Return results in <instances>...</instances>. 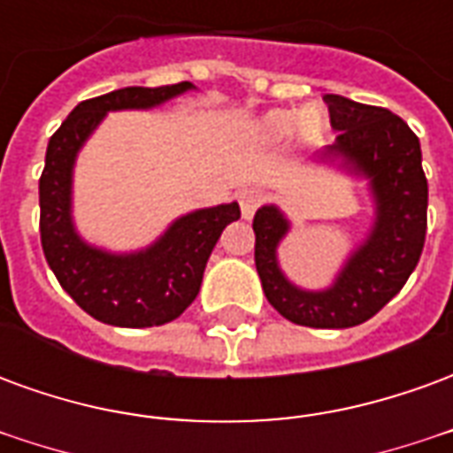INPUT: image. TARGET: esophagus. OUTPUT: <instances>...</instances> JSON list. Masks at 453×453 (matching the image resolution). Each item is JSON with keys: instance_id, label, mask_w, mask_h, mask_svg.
Instances as JSON below:
<instances>
[{"instance_id": "obj_1", "label": "esophagus", "mask_w": 453, "mask_h": 453, "mask_svg": "<svg viewBox=\"0 0 453 453\" xmlns=\"http://www.w3.org/2000/svg\"><path fill=\"white\" fill-rule=\"evenodd\" d=\"M262 203V194L259 191H242L240 194V211H242V218L250 220V218L255 216V211Z\"/></svg>"}]
</instances>
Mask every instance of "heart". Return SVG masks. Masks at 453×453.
Instances as JSON below:
<instances>
[{
  "label": "heart",
  "instance_id": "heart-1",
  "mask_svg": "<svg viewBox=\"0 0 453 453\" xmlns=\"http://www.w3.org/2000/svg\"><path fill=\"white\" fill-rule=\"evenodd\" d=\"M259 130L266 140H284L296 130V135L313 145L323 138L325 119L318 109H305L303 113L296 111H269L259 120Z\"/></svg>",
  "mask_w": 453,
  "mask_h": 453
}]
</instances>
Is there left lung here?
Segmentation results:
<instances>
[{
	"label": "left lung",
	"mask_w": 453,
	"mask_h": 453,
	"mask_svg": "<svg viewBox=\"0 0 453 453\" xmlns=\"http://www.w3.org/2000/svg\"><path fill=\"white\" fill-rule=\"evenodd\" d=\"M325 102L340 135L313 162L366 179L373 203L369 233L347 255L333 284L303 288L286 276L279 262L291 220L276 203H265L252 223L255 265L266 301L286 320L342 330L373 318L415 272L427 233V179L418 135L400 116L340 94H327Z\"/></svg>",
	"instance_id": "8db88e82"
}]
</instances>
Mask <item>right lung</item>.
<instances>
[{"label":"right lung","mask_w":453,"mask_h":453,"mask_svg":"<svg viewBox=\"0 0 453 453\" xmlns=\"http://www.w3.org/2000/svg\"><path fill=\"white\" fill-rule=\"evenodd\" d=\"M191 82L126 87L77 104L55 130L41 174V242L58 281L84 313L116 327H152L174 320L194 303L218 237L240 218L237 201L196 208L174 218L148 247L111 252L87 242L74 226V165L106 113L150 111L194 92Z\"/></svg>","instance_id":"right-lung-1"}]
</instances>
